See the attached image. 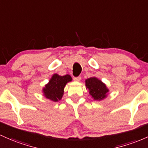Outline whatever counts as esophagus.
<instances>
[{
    "label": "esophagus",
    "instance_id": "1",
    "mask_svg": "<svg viewBox=\"0 0 148 148\" xmlns=\"http://www.w3.org/2000/svg\"><path fill=\"white\" fill-rule=\"evenodd\" d=\"M82 78L80 77H74V80L76 81V82H80Z\"/></svg>",
    "mask_w": 148,
    "mask_h": 148
}]
</instances>
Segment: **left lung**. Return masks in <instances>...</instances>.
Segmentation results:
<instances>
[{"label": "left lung", "mask_w": 148, "mask_h": 148, "mask_svg": "<svg viewBox=\"0 0 148 148\" xmlns=\"http://www.w3.org/2000/svg\"><path fill=\"white\" fill-rule=\"evenodd\" d=\"M86 87L94 100H103L108 97L110 90L101 80L93 77L86 79Z\"/></svg>", "instance_id": "left-lung-1"}]
</instances>
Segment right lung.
<instances>
[{"label": "right lung", "mask_w": 148, "mask_h": 148, "mask_svg": "<svg viewBox=\"0 0 148 148\" xmlns=\"http://www.w3.org/2000/svg\"><path fill=\"white\" fill-rule=\"evenodd\" d=\"M72 81L71 76L66 74L60 76L54 74L50 78L49 82L43 88V95L48 100L53 102H58L64 95V88L67 83Z\"/></svg>", "instance_id": "1"}]
</instances>
